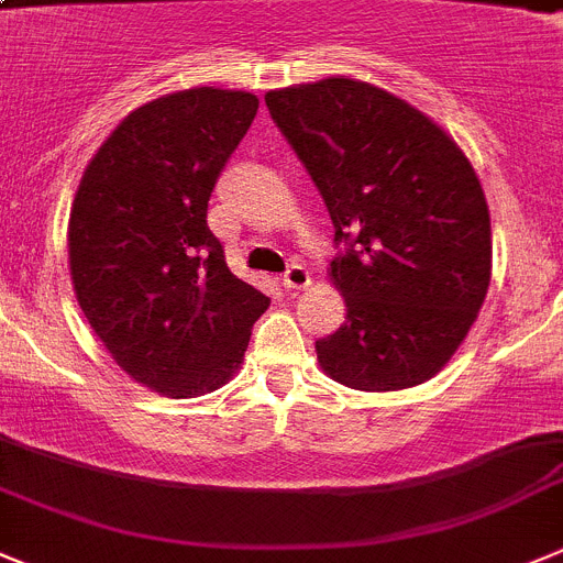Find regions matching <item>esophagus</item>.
<instances>
[{"label": "esophagus", "mask_w": 563, "mask_h": 563, "mask_svg": "<svg viewBox=\"0 0 563 563\" xmlns=\"http://www.w3.org/2000/svg\"><path fill=\"white\" fill-rule=\"evenodd\" d=\"M282 285H285L287 290H303V287H309V271L303 265H292L290 271L282 276Z\"/></svg>", "instance_id": "1"}]
</instances>
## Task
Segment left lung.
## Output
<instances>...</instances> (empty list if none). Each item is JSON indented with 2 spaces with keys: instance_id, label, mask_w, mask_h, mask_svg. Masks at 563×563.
<instances>
[{
  "instance_id": "1",
  "label": "left lung",
  "mask_w": 563,
  "mask_h": 563,
  "mask_svg": "<svg viewBox=\"0 0 563 563\" xmlns=\"http://www.w3.org/2000/svg\"><path fill=\"white\" fill-rule=\"evenodd\" d=\"M321 189L334 242L329 278L345 321L316 352L354 390H405L450 363L492 282V218L455 139L401 97L354 77L265 95Z\"/></svg>"
}]
</instances>
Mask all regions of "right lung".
I'll return each instance as SVG.
<instances>
[{"label": "right lung", "instance_id": "1", "mask_svg": "<svg viewBox=\"0 0 563 563\" xmlns=\"http://www.w3.org/2000/svg\"><path fill=\"white\" fill-rule=\"evenodd\" d=\"M251 91L198 86L133 108L82 169L69 214L77 303L144 388L192 399L240 371L267 296L206 225L214 180L251 128Z\"/></svg>", "mask_w": 563, "mask_h": 563}]
</instances>
